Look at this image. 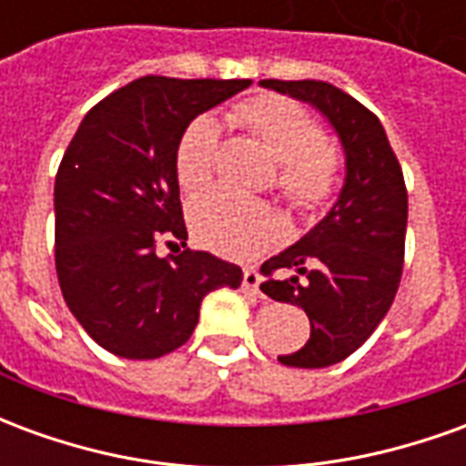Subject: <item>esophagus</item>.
I'll use <instances>...</instances> for the list:
<instances>
[{"mask_svg":"<svg viewBox=\"0 0 466 466\" xmlns=\"http://www.w3.org/2000/svg\"><path fill=\"white\" fill-rule=\"evenodd\" d=\"M242 287L247 292L252 294H262V274L257 272V269H244V277H242Z\"/></svg>","mask_w":466,"mask_h":466,"instance_id":"esophagus-1","label":"esophagus"}]
</instances>
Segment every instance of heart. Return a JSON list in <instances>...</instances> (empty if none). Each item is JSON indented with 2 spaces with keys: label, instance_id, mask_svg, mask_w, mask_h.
Returning a JSON list of instances; mask_svg holds the SVG:
<instances>
[{
  "label": "heart",
  "instance_id": "b5f03b06",
  "mask_svg": "<svg viewBox=\"0 0 466 466\" xmlns=\"http://www.w3.org/2000/svg\"><path fill=\"white\" fill-rule=\"evenodd\" d=\"M237 119L257 134L279 162L277 184L297 207H314L329 197L337 179V157L324 144L314 116L287 96H254L237 106ZM219 122L197 116L177 144L174 172L184 192H202L214 177ZM194 237L224 257L249 259L282 237V219L272 207L247 202L234 194L209 192L189 207Z\"/></svg>",
  "mask_w": 466,
  "mask_h": 466
}]
</instances>
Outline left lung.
Wrapping results in <instances>:
<instances>
[{"label": "left lung", "mask_w": 466, "mask_h": 466, "mask_svg": "<svg viewBox=\"0 0 466 466\" xmlns=\"http://www.w3.org/2000/svg\"><path fill=\"white\" fill-rule=\"evenodd\" d=\"M259 86L317 109L344 152V182L329 212L262 264L264 274L282 272L262 292L302 307L312 324L302 350L279 361L319 370L360 350L390 312L404 262L407 189L384 127L357 99L314 79H264Z\"/></svg>", "instance_id": "1"}]
</instances>
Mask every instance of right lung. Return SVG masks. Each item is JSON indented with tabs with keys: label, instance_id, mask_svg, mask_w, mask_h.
Returning <instances> with one entry per match:
<instances>
[{
	"label": "right lung",
	"instance_id": "1",
	"mask_svg": "<svg viewBox=\"0 0 466 466\" xmlns=\"http://www.w3.org/2000/svg\"><path fill=\"white\" fill-rule=\"evenodd\" d=\"M249 79L142 76L82 119L55 182L56 277L69 312L99 347L157 360L182 347L217 287L242 269L209 252L164 259L162 234L187 239L174 154L184 129Z\"/></svg>",
	"mask_w": 466,
	"mask_h": 466
}]
</instances>
